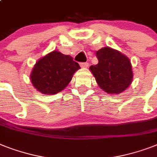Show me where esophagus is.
I'll use <instances>...</instances> for the list:
<instances>
[{"mask_svg": "<svg viewBox=\"0 0 157 157\" xmlns=\"http://www.w3.org/2000/svg\"><path fill=\"white\" fill-rule=\"evenodd\" d=\"M89 64H90L89 63H80L81 67H87L88 66H89Z\"/></svg>", "mask_w": 157, "mask_h": 157, "instance_id": "1", "label": "esophagus"}]
</instances>
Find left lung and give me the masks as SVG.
I'll use <instances>...</instances> for the list:
<instances>
[{"mask_svg":"<svg viewBox=\"0 0 157 157\" xmlns=\"http://www.w3.org/2000/svg\"><path fill=\"white\" fill-rule=\"evenodd\" d=\"M98 63L90 69L102 90L108 94H119L132 83L131 61L116 50L104 48L97 52Z\"/></svg>","mask_w":157,"mask_h":157,"instance_id":"left-lung-1","label":"left lung"}]
</instances>
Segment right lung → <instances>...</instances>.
<instances>
[{
    "label": "right lung",
    "mask_w": 157,
    "mask_h": 157,
    "mask_svg": "<svg viewBox=\"0 0 157 157\" xmlns=\"http://www.w3.org/2000/svg\"><path fill=\"white\" fill-rule=\"evenodd\" d=\"M80 65L72 57L52 52L34 65L30 79L37 90L44 94H56L68 85Z\"/></svg>",
    "instance_id": "obj_1"
}]
</instances>
